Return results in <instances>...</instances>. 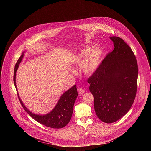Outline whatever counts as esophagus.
I'll list each match as a JSON object with an SVG mask.
<instances>
[{"label": "esophagus", "mask_w": 151, "mask_h": 151, "mask_svg": "<svg viewBox=\"0 0 151 151\" xmlns=\"http://www.w3.org/2000/svg\"><path fill=\"white\" fill-rule=\"evenodd\" d=\"M77 91H78V93L80 95H82V94H83V93L85 92L84 89H83V88H80V87H79V88H77Z\"/></svg>", "instance_id": "1"}]
</instances>
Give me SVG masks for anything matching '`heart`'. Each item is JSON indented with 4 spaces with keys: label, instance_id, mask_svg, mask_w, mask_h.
Returning <instances> with one entry per match:
<instances>
[{
    "label": "heart",
    "instance_id": "1",
    "mask_svg": "<svg viewBox=\"0 0 151 151\" xmlns=\"http://www.w3.org/2000/svg\"><path fill=\"white\" fill-rule=\"evenodd\" d=\"M102 55V49L99 47L90 49L89 47L83 49L78 54L76 62L80 64L83 59L81 68L86 74L93 73L98 68Z\"/></svg>",
    "mask_w": 151,
    "mask_h": 151
}]
</instances>
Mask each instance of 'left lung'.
Instances as JSON below:
<instances>
[{
	"label": "left lung",
	"mask_w": 151,
	"mask_h": 151,
	"mask_svg": "<svg viewBox=\"0 0 151 151\" xmlns=\"http://www.w3.org/2000/svg\"><path fill=\"white\" fill-rule=\"evenodd\" d=\"M110 38L113 42V50L87 81L94 97L95 113L106 123L116 122L129 111L136 96L138 74L131 47L118 37Z\"/></svg>",
	"instance_id": "8db88e82"
}]
</instances>
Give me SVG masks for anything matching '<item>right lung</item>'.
<instances>
[{"mask_svg":"<svg viewBox=\"0 0 151 151\" xmlns=\"http://www.w3.org/2000/svg\"><path fill=\"white\" fill-rule=\"evenodd\" d=\"M23 56L24 52L18 59L14 67L13 81L16 89L17 87L16 84V73ZM17 95L22 108L34 120L48 127L53 129H62L65 127L71 120L73 114L74 102L78 96V92L76 85H74V86L70 88L62 95L55 108L50 113L43 116L33 114L32 112H31L22 102L18 93Z\"/></svg>","mask_w":151,"mask_h":151,"instance_id":"obj_1","label":"right lung"}]
</instances>
